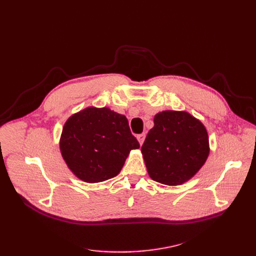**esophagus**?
<instances>
[{"label": "esophagus", "mask_w": 256, "mask_h": 256, "mask_svg": "<svg viewBox=\"0 0 256 256\" xmlns=\"http://www.w3.org/2000/svg\"><path fill=\"white\" fill-rule=\"evenodd\" d=\"M145 132H142V134H140V135H138L137 136V139H138V141H139V143H140V145H142L143 144V142H144V139H145Z\"/></svg>", "instance_id": "34e87169"}]
</instances>
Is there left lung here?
Returning a JSON list of instances; mask_svg holds the SVG:
<instances>
[{
  "mask_svg": "<svg viewBox=\"0 0 256 256\" xmlns=\"http://www.w3.org/2000/svg\"><path fill=\"white\" fill-rule=\"evenodd\" d=\"M141 147L150 176L178 186L193 178L208 158V136L204 126L186 112L163 111Z\"/></svg>",
  "mask_w": 256,
  "mask_h": 256,
  "instance_id": "1",
  "label": "left lung"
}]
</instances>
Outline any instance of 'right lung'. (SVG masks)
<instances>
[{
	"instance_id": "1",
	"label": "right lung",
	"mask_w": 256,
	"mask_h": 256,
	"mask_svg": "<svg viewBox=\"0 0 256 256\" xmlns=\"http://www.w3.org/2000/svg\"><path fill=\"white\" fill-rule=\"evenodd\" d=\"M140 147L126 116L108 108H87L66 121L60 150L67 166L86 182L115 178L132 150Z\"/></svg>"
}]
</instances>
